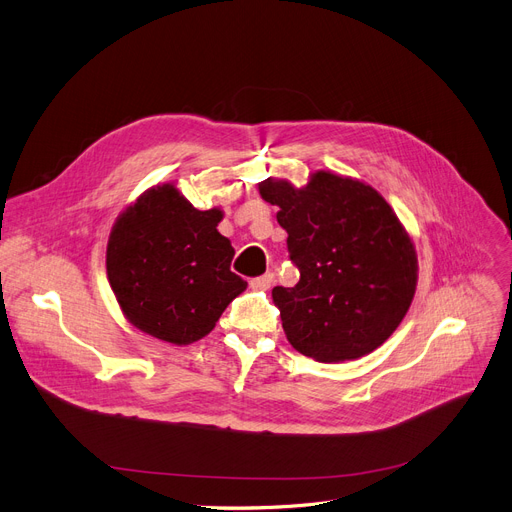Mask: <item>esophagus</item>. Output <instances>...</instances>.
Wrapping results in <instances>:
<instances>
[{
	"label": "esophagus",
	"mask_w": 512,
	"mask_h": 512,
	"mask_svg": "<svg viewBox=\"0 0 512 512\" xmlns=\"http://www.w3.org/2000/svg\"><path fill=\"white\" fill-rule=\"evenodd\" d=\"M273 283H275V275H273V273H264V275H260V277H254V279L250 281V287L262 291V289H268Z\"/></svg>",
	"instance_id": "1"
}]
</instances>
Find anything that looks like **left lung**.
Wrapping results in <instances>:
<instances>
[{
  "mask_svg": "<svg viewBox=\"0 0 512 512\" xmlns=\"http://www.w3.org/2000/svg\"><path fill=\"white\" fill-rule=\"evenodd\" d=\"M279 206L295 287H275L283 330L316 362H345L380 347L405 318L417 283L415 248L388 202L357 179L318 171L295 190L264 179Z\"/></svg>",
  "mask_w": 512,
  "mask_h": 512,
  "instance_id": "1",
  "label": "left lung"
}]
</instances>
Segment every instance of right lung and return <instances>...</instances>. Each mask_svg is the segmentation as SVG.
I'll return each mask as SVG.
<instances>
[{
	"mask_svg": "<svg viewBox=\"0 0 512 512\" xmlns=\"http://www.w3.org/2000/svg\"><path fill=\"white\" fill-rule=\"evenodd\" d=\"M219 208L198 210L173 186L144 192L117 219L107 277L126 318L142 333L188 345L215 328L248 283L231 273L235 250L217 231Z\"/></svg>",
	"mask_w": 512,
	"mask_h": 512,
	"instance_id": "right-lung-1",
	"label": "right lung"
}]
</instances>
